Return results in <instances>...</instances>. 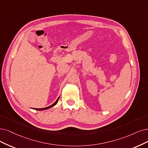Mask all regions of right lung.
Instances as JSON below:
<instances>
[{
    "instance_id": "right-lung-1",
    "label": "right lung",
    "mask_w": 148,
    "mask_h": 148,
    "mask_svg": "<svg viewBox=\"0 0 148 148\" xmlns=\"http://www.w3.org/2000/svg\"><path fill=\"white\" fill-rule=\"evenodd\" d=\"M58 99H59V97L58 98V99H57V101L55 102L52 105H51V106H49V107H45V108H35V110H46V109H48V108H51V107H52L53 106H56L57 103V102H58Z\"/></svg>"
}]
</instances>
